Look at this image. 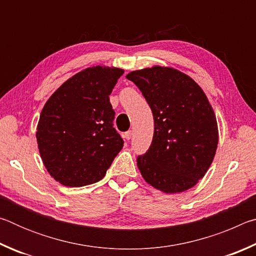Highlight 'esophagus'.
Here are the masks:
<instances>
[{
  "mask_svg": "<svg viewBox=\"0 0 256 256\" xmlns=\"http://www.w3.org/2000/svg\"><path fill=\"white\" fill-rule=\"evenodd\" d=\"M123 138H126V140H130V138H132V131H128V132H125V133L123 134Z\"/></svg>",
  "mask_w": 256,
  "mask_h": 256,
  "instance_id": "34e87169",
  "label": "esophagus"
}]
</instances>
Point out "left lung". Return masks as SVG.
<instances>
[{"mask_svg": "<svg viewBox=\"0 0 256 256\" xmlns=\"http://www.w3.org/2000/svg\"><path fill=\"white\" fill-rule=\"evenodd\" d=\"M152 110V142L136 162L146 183L164 193L183 192L209 170L218 146L214 110L196 81L172 68L126 76Z\"/></svg>", "mask_w": 256, "mask_h": 256, "instance_id": "1", "label": "left lung"}]
</instances>
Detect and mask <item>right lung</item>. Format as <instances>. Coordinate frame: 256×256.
<instances>
[{
    "label": "right lung",
    "mask_w": 256,
    "mask_h": 256,
    "mask_svg": "<svg viewBox=\"0 0 256 256\" xmlns=\"http://www.w3.org/2000/svg\"><path fill=\"white\" fill-rule=\"evenodd\" d=\"M124 71L92 66L52 94L40 112L37 142L52 177L68 188L100 180L123 148L110 94Z\"/></svg>",
    "instance_id": "1"
}]
</instances>
